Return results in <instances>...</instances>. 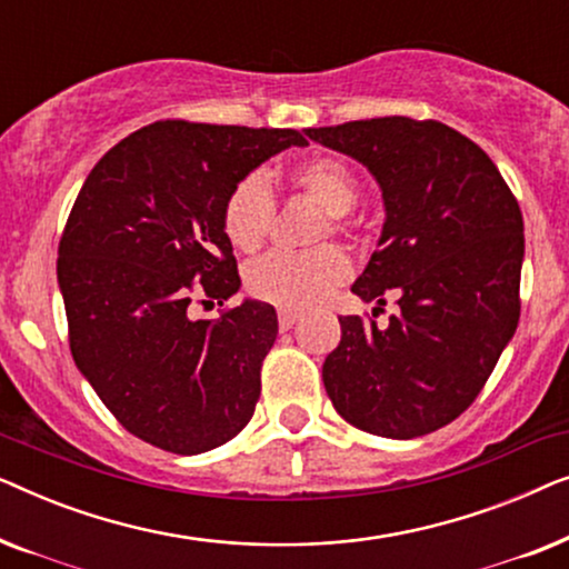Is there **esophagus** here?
<instances>
[{
  "label": "esophagus",
  "instance_id": "obj_1",
  "mask_svg": "<svg viewBox=\"0 0 569 569\" xmlns=\"http://www.w3.org/2000/svg\"><path fill=\"white\" fill-rule=\"evenodd\" d=\"M298 321H300V313H292V310H279V329L282 331H290Z\"/></svg>",
  "mask_w": 569,
  "mask_h": 569
}]
</instances>
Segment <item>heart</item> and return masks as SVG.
<instances>
[{"mask_svg":"<svg viewBox=\"0 0 569 569\" xmlns=\"http://www.w3.org/2000/svg\"><path fill=\"white\" fill-rule=\"evenodd\" d=\"M295 189L313 199L326 212L316 236L345 232L349 228L347 212L360 199V183L352 168L339 158H310L292 170ZM274 201L267 178L248 173L232 186L222 204V230L232 248L240 253L259 251L267 240ZM349 259L337 246H316L300 253H269L246 269V290L251 298L269 302L282 310H306L323 300V295L345 282Z\"/></svg>","mask_w":569,"mask_h":569,"instance_id":"heart-1","label":"heart"}]
</instances>
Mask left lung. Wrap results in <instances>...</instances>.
<instances>
[{
  "label": "left lung",
  "mask_w": 569,
  "mask_h": 569,
  "mask_svg": "<svg viewBox=\"0 0 569 569\" xmlns=\"http://www.w3.org/2000/svg\"><path fill=\"white\" fill-rule=\"evenodd\" d=\"M306 137L378 181L386 222L352 292L378 306L399 295L386 329L339 318L326 393L349 425L380 438L440 430L471 407L516 333L526 243L518 201L489 154L440 121L386 116Z\"/></svg>",
  "instance_id": "1"
}]
</instances>
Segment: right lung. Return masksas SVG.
<instances>
[{
	"mask_svg": "<svg viewBox=\"0 0 569 569\" xmlns=\"http://www.w3.org/2000/svg\"><path fill=\"white\" fill-rule=\"evenodd\" d=\"M306 144L295 129L154 121L84 178L57 261L69 347L108 411L150 446L197 456L253 417L274 308L243 300L197 321L189 306L240 290L222 230L232 186Z\"/></svg>",
	"mask_w": 569,
	"mask_h": 569,
	"instance_id": "right-lung-1",
	"label": "right lung"
}]
</instances>
